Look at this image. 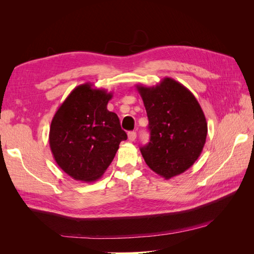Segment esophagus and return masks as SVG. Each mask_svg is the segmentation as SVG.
<instances>
[{
    "label": "esophagus",
    "instance_id": "1",
    "mask_svg": "<svg viewBox=\"0 0 254 254\" xmlns=\"http://www.w3.org/2000/svg\"><path fill=\"white\" fill-rule=\"evenodd\" d=\"M135 137H136V132L135 131H129L128 132V140L130 142H133L135 140Z\"/></svg>",
    "mask_w": 254,
    "mask_h": 254
}]
</instances>
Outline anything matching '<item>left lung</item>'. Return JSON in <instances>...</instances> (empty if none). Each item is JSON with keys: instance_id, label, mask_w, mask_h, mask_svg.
Here are the masks:
<instances>
[{"instance_id": "left-lung-1", "label": "left lung", "mask_w": 254, "mask_h": 254, "mask_svg": "<svg viewBox=\"0 0 254 254\" xmlns=\"http://www.w3.org/2000/svg\"><path fill=\"white\" fill-rule=\"evenodd\" d=\"M148 117L150 139L140 148L151 170L171 179L195 163L205 144L207 124L191 92L173 78L155 87L136 86Z\"/></svg>"}]
</instances>
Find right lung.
<instances>
[{
    "mask_svg": "<svg viewBox=\"0 0 254 254\" xmlns=\"http://www.w3.org/2000/svg\"><path fill=\"white\" fill-rule=\"evenodd\" d=\"M112 93L76 87L56 111L50 128V147L58 166L75 180L93 182L112 162L127 140L119 117L107 109Z\"/></svg>",
    "mask_w": 254,
    "mask_h": 254,
    "instance_id": "right-lung-1",
    "label": "right lung"
}]
</instances>
